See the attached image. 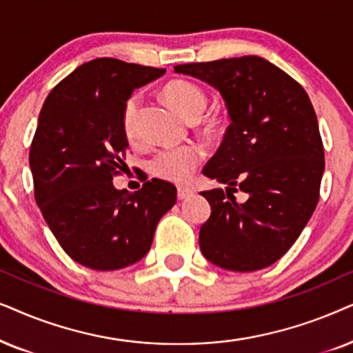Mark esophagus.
Instances as JSON below:
<instances>
[{"mask_svg": "<svg viewBox=\"0 0 353 353\" xmlns=\"http://www.w3.org/2000/svg\"><path fill=\"white\" fill-rule=\"evenodd\" d=\"M190 194H192V190L187 189V187H179V189H177V199H179V200L187 199V196H189Z\"/></svg>", "mask_w": 353, "mask_h": 353, "instance_id": "34e87169", "label": "esophagus"}]
</instances>
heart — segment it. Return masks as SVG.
Wrapping results in <instances>:
<instances>
[{"label": "heart", "instance_id": "heart-1", "mask_svg": "<svg viewBox=\"0 0 353 353\" xmlns=\"http://www.w3.org/2000/svg\"><path fill=\"white\" fill-rule=\"evenodd\" d=\"M163 95L169 101V105L176 108L189 121L199 119L208 105V95H206L205 88L192 81H185V79H174L168 82L163 88ZM140 105H142V95L132 93L122 106V132L129 140L137 139ZM203 158L205 150L196 143L166 147L158 150L150 159V171L161 179L184 184L190 179Z\"/></svg>", "mask_w": 353, "mask_h": 353}]
</instances>
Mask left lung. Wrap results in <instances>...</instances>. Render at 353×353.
Returning a JSON list of instances; mask_svg holds the SVG:
<instances>
[{"label":"left lung","instance_id":"8db88e82","mask_svg":"<svg viewBox=\"0 0 353 353\" xmlns=\"http://www.w3.org/2000/svg\"><path fill=\"white\" fill-rule=\"evenodd\" d=\"M174 70L218 88L231 117L203 168L228 187L201 192L211 205L200 228L201 253L229 271L263 270L294 245L318 205L324 147L312 101L295 79L260 56Z\"/></svg>","mask_w":353,"mask_h":353}]
</instances>
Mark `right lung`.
<instances>
[{"label": "right lung", "mask_w": 353, "mask_h": 353, "mask_svg": "<svg viewBox=\"0 0 353 353\" xmlns=\"http://www.w3.org/2000/svg\"><path fill=\"white\" fill-rule=\"evenodd\" d=\"M164 72L92 59L41 106L29 154L35 201L63 250L92 270H121L143 258L158 221L176 203V187L157 177L134 194L112 185L128 169L122 106L135 88Z\"/></svg>", "instance_id": "1"}]
</instances>
